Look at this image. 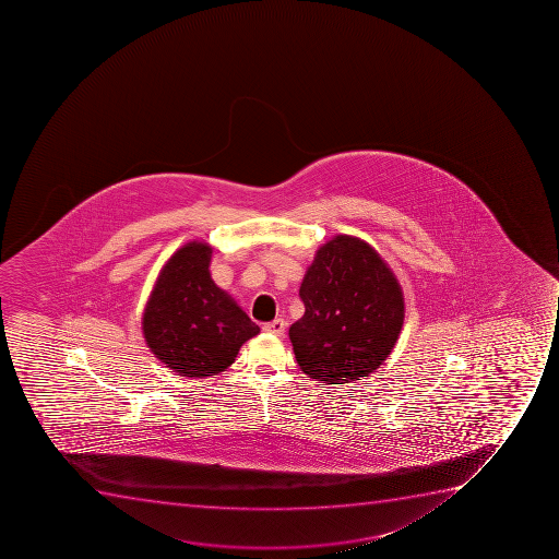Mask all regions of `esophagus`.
Segmentation results:
<instances>
[{
    "instance_id": "esophagus-1",
    "label": "esophagus",
    "mask_w": 559,
    "mask_h": 559,
    "mask_svg": "<svg viewBox=\"0 0 559 559\" xmlns=\"http://www.w3.org/2000/svg\"><path fill=\"white\" fill-rule=\"evenodd\" d=\"M264 332L273 333V335H276V337H281V335H284V330H286V322H284V319H275V321L265 322Z\"/></svg>"
}]
</instances>
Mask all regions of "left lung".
I'll return each mask as SVG.
<instances>
[{"label":"left lung","instance_id":"left-lung-1","mask_svg":"<svg viewBox=\"0 0 559 559\" xmlns=\"http://www.w3.org/2000/svg\"><path fill=\"white\" fill-rule=\"evenodd\" d=\"M305 316L289 328L306 376L344 384L392 354L404 321L403 289L370 243L337 235L317 249L300 284Z\"/></svg>","mask_w":559,"mask_h":559}]
</instances>
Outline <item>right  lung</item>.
Instances as JSON below:
<instances>
[{
	"instance_id": "add662e5",
	"label": "right lung",
	"mask_w": 559,
	"mask_h": 559,
	"mask_svg": "<svg viewBox=\"0 0 559 559\" xmlns=\"http://www.w3.org/2000/svg\"><path fill=\"white\" fill-rule=\"evenodd\" d=\"M207 242L186 243L167 260L142 317L145 343L156 359L183 377H210L235 362L260 328L218 288L210 273Z\"/></svg>"
}]
</instances>
